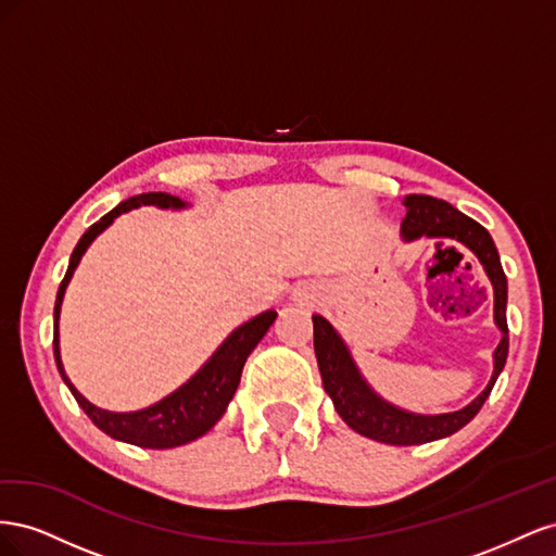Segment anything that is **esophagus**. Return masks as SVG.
I'll return each instance as SVG.
<instances>
[{
	"label": "esophagus",
	"instance_id": "34e87169",
	"mask_svg": "<svg viewBox=\"0 0 556 556\" xmlns=\"http://www.w3.org/2000/svg\"><path fill=\"white\" fill-rule=\"evenodd\" d=\"M294 299L299 301V304L308 306V304H313V301H317V290L313 288V285H304V288H299L294 292Z\"/></svg>",
	"mask_w": 556,
	"mask_h": 556
}]
</instances>
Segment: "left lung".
I'll return each mask as SVG.
<instances>
[{"label":"left lung","instance_id":"1","mask_svg":"<svg viewBox=\"0 0 556 556\" xmlns=\"http://www.w3.org/2000/svg\"><path fill=\"white\" fill-rule=\"evenodd\" d=\"M406 217L401 223V237L406 243L415 239H435V241H457L466 245L480 260L486 278L492 280L494 290V323L501 329V341L494 350V374L484 390L454 413L441 415H419L408 413L390 401L378 396L371 384L364 380L359 368L352 359L341 333L331 327L329 319L323 315H313V339H315V357L323 376L325 392L331 396L333 408L343 417V422L357 433L387 445H422L445 439L454 431L466 427L478 415L482 403L490 396L496 378L508 359V280L503 274L498 260V250L482 225L470 220L468 215L450 206L447 201L427 197V194H408L403 199Z\"/></svg>","mask_w":556,"mask_h":556}]
</instances>
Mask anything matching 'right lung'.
<instances>
[{
  "label": "right lung",
  "instance_id": "obj_1",
  "mask_svg": "<svg viewBox=\"0 0 556 556\" xmlns=\"http://www.w3.org/2000/svg\"><path fill=\"white\" fill-rule=\"evenodd\" d=\"M139 206H157V208H172V211L188 208V204L174 194L146 192V194L125 199L123 204H117L113 211H109L102 217V220L94 223L86 233H83L78 245L72 252L70 266H66V274L60 282L58 299H55L53 355H55L58 371H60L64 384L70 387V392L78 401V406L86 410V415L92 419L94 427L102 429L115 441L139 445V447H150V450H166V447H178V445L201 439V435L211 431L217 419L225 415L229 401L233 399V392H237V387L241 382L243 364H245L248 355L264 339L268 327L276 323L278 313L264 311L252 319H248V323H243L241 327L233 329L223 341V345L213 352L211 359L201 366L188 382H182L176 392L153 403V406L141 408V410H131V413H113V410L97 408L94 403H90L76 390L72 380L64 374L62 357H60L62 299H64L66 285H70L80 257L86 255V250L92 245V241L109 225H113L117 215H123V213H127L131 208H139Z\"/></svg>",
  "mask_w": 556,
  "mask_h": 556
}]
</instances>
